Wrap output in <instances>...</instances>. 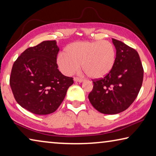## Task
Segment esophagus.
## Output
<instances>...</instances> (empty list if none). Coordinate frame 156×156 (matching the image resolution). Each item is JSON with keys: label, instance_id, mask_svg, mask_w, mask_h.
<instances>
[{"label": "esophagus", "instance_id": "34e87169", "mask_svg": "<svg viewBox=\"0 0 156 156\" xmlns=\"http://www.w3.org/2000/svg\"><path fill=\"white\" fill-rule=\"evenodd\" d=\"M73 80L75 81V82H78V83H82V82H83V79H81V78H73Z\"/></svg>", "mask_w": 156, "mask_h": 156}]
</instances>
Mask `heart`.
Masks as SVG:
<instances>
[{"mask_svg": "<svg viewBox=\"0 0 156 156\" xmlns=\"http://www.w3.org/2000/svg\"><path fill=\"white\" fill-rule=\"evenodd\" d=\"M116 58L112 44L106 40L76 41L69 44L57 58L61 72L72 75L81 66L89 77L103 78L110 72Z\"/></svg>", "mask_w": 156, "mask_h": 156, "instance_id": "heart-1", "label": "heart"}]
</instances>
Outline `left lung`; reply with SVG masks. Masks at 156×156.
<instances>
[{
    "mask_svg": "<svg viewBox=\"0 0 156 156\" xmlns=\"http://www.w3.org/2000/svg\"><path fill=\"white\" fill-rule=\"evenodd\" d=\"M112 39L116 58L110 72L94 81L88 96L98 112L116 115L127 109L135 100L142 85L144 70L139 54L122 41Z\"/></svg>",
    "mask_w": 156,
    "mask_h": 156,
    "instance_id": "obj_1",
    "label": "left lung"
}]
</instances>
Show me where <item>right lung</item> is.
Instances as JSON below:
<instances>
[{"label": "right lung", "mask_w": 156, "mask_h": 156, "mask_svg": "<svg viewBox=\"0 0 156 156\" xmlns=\"http://www.w3.org/2000/svg\"><path fill=\"white\" fill-rule=\"evenodd\" d=\"M56 41H44L27 48L14 62L9 84L16 102L39 115L53 113L65 98L72 78L58 69Z\"/></svg>", "instance_id": "add662e5"}]
</instances>
